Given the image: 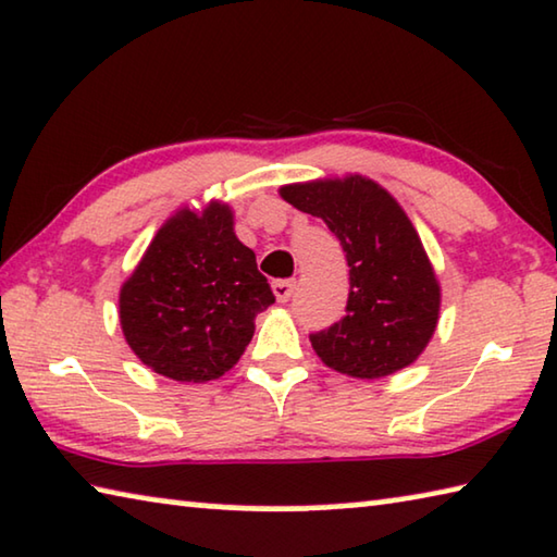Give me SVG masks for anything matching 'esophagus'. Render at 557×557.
Here are the masks:
<instances>
[{"instance_id": "obj_1", "label": "esophagus", "mask_w": 557, "mask_h": 557, "mask_svg": "<svg viewBox=\"0 0 557 557\" xmlns=\"http://www.w3.org/2000/svg\"><path fill=\"white\" fill-rule=\"evenodd\" d=\"M272 293L280 299V302H289V297L295 295V280H277L272 282Z\"/></svg>"}]
</instances>
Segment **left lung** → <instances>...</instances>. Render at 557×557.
Wrapping results in <instances>:
<instances>
[{"instance_id":"obj_1","label":"left lung","mask_w":557,"mask_h":557,"mask_svg":"<svg viewBox=\"0 0 557 557\" xmlns=\"http://www.w3.org/2000/svg\"><path fill=\"white\" fill-rule=\"evenodd\" d=\"M280 196L322 218L347 255V314L310 334L317 357L359 379L409 367L436 330L441 289L399 202L361 175L285 185Z\"/></svg>"}]
</instances>
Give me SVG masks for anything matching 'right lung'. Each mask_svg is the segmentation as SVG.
Returning a JSON list of instances; mask_svg holds the SVG:
<instances>
[{
    "instance_id": "add662e5",
    "label": "right lung",
    "mask_w": 557,
    "mask_h": 557,
    "mask_svg": "<svg viewBox=\"0 0 557 557\" xmlns=\"http://www.w3.org/2000/svg\"><path fill=\"white\" fill-rule=\"evenodd\" d=\"M275 302L227 206L183 210L158 231L121 287V326L146 367L175 382H210L237 364L255 317Z\"/></svg>"
}]
</instances>
